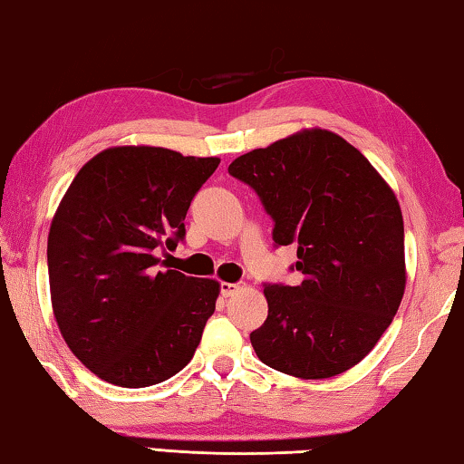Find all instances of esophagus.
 Returning a JSON list of instances; mask_svg holds the SVG:
<instances>
[{
    "label": "esophagus",
    "instance_id": "obj_1",
    "mask_svg": "<svg viewBox=\"0 0 464 464\" xmlns=\"http://www.w3.org/2000/svg\"><path fill=\"white\" fill-rule=\"evenodd\" d=\"M241 285H235V283H220V295L223 297H231L235 291L239 289Z\"/></svg>",
    "mask_w": 464,
    "mask_h": 464
}]
</instances>
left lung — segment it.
I'll list each match as a JSON object with an SVG mask.
<instances>
[{"label": "left lung", "instance_id": "1", "mask_svg": "<svg viewBox=\"0 0 464 464\" xmlns=\"http://www.w3.org/2000/svg\"><path fill=\"white\" fill-rule=\"evenodd\" d=\"M229 175L258 194L275 247L297 246V286L264 283L268 318L249 334L262 363L304 380L357 365L404 293V227L392 189L355 146L304 130L241 154Z\"/></svg>", "mask_w": 464, "mask_h": 464}]
</instances>
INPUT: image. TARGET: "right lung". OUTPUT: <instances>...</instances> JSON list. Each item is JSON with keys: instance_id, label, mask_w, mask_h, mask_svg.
<instances>
[{"instance_id": "add662e5", "label": "right lung", "mask_w": 464, "mask_h": 464, "mask_svg": "<svg viewBox=\"0 0 464 464\" xmlns=\"http://www.w3.org/2000/svg\"><path fill=\"white\" fill-rule=\"evenodd\" d=\"M220 159L117 146L80 169L47 241L51 304L73 355L109 384L144 388L194 357L218 283L160 268ZM165 262V260H163Z\"/></svg>"}]
</instances>
